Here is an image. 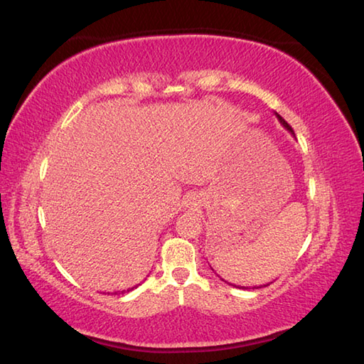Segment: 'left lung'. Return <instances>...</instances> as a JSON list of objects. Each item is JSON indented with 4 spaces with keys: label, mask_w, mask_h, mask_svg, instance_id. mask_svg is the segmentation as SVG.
<instances>
[{
    "label": "left lung",
    "mask_w": 364,
    "mask_h": 364,
    "mask_svg": "<svg viewBox=\"0 0 364 364\" xmlns=\"http://www.w3.org/2000/svg\"><path fill=\"white\" fill-rule=\"evenodd\" d=\"M276 117H277V119H279L281 121V124L284 126V127H286V129L289 131V132H291V134H294L295 135V132H294V129H291V127L289 126V123H287V121L286 119H284L281 115H277V113H276ZM224 281V279H223ZM267 286H268V284H267ZM263 287H265V286H263ZM240 289H245V287H240ZM259 289V287H257Z\"/></svg>",
    "instance_id": "8db88e82"
}]
</instances>
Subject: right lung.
<instances>
[{"label": "right lung", "instance_id": "right-lung-1", "mask_svg": "<svg viewBox=\"0 0 364 364\" xmlns=\"http://www.w3.org/2000/svg\"><path fill=\"white\" fill-rule=\"evenodd\" d=\"M135 287H137V286H135ZM135 287H132V289H127V290H123V291H121V294H124V291H131V290H134ZM115 294H117V291H115Z\"/></svg>", "mask_w": 364, "mask_h": 364}]
</instances>
